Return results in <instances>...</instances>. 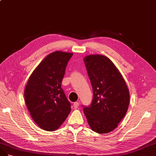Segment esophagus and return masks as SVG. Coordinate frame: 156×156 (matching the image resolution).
Listing matches in <instances>:
<instances>
[{
    "instance_id": "1",
    "label": "esophagus",
    "mask_w": 156,
    "mask_h": 156,
    "mask_svg": "<svg viewBox=\"0 0 156 156\" xmlns=\"http://www.w3.org/2000/svg\"><path fill=\"white\" fill-rule=\"evenodd\" d=\"M73 106H74V108H78L79 106V103H78V102H75V103L73 104Z\"/></svg>"
}]
</instances>
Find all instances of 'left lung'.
I'll return each mask as SVG.
<instances>
[{"instance_id":"left-lung-1","label":"left lung","mask_w":156,"mask_h":156,"mask_svg":"<svg viewBox=\"0 0 156 156\" xmlns=\"http://www.w3.org/2000/svg\"><path fill=\"white\" fill-rule=\"evenodd\" d=\"M93 88L90 106L83 112L91 129L106 134L114 130L125 116L129 91L119 70L107 57L90 55L83 59Z\"/></svg>"}]
</instances>
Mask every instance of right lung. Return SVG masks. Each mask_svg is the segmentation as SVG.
<instances>
[{
  "mask_svg": "<svg viewBox=\"0 0 156 156\" xmlns=\"http://www.w3.org/2000/svg\"><path fill=\"white\" fill-rule=\"evenodd\" d=\"M73 55L61 51L51 53L34 70L26 84L27 107L34 122L45 131L57 130L71 111L61 82Z\"/></svg>",
  "mask_w": 156,
  "mask_h": 156,
  "instance_id": "add662e5",
  "label": "right lung"
}]
</instances>
